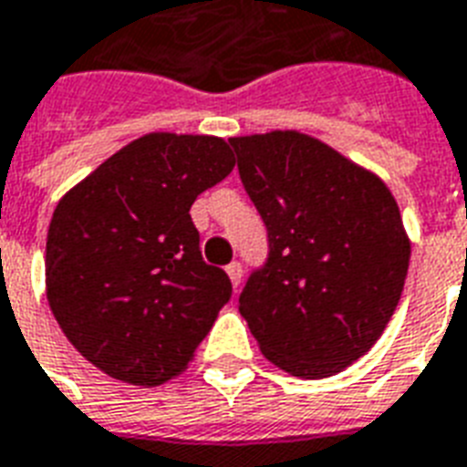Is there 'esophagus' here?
I'll use <instances>...</instances> for the list:
<instances>
[{"instance_id":"34e87169","label":"esophagus","mask_w":467,"mask_h":467,"mask_svg":"<svg viewBox=\"0 0 467 467\" xmlns=\"http://www.w3.org/2000/svg\"><path fill=\"white\" fill-rule=\"evenodd\" d=\"M227 276H230V281H233L234 289H237V286L242 284V276H244L240 262H233V265H227Z\"/></svg>"}]
</instances>
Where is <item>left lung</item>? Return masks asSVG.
Wrapping results in <instances>:
<instances>
[{
  "mask_svg": "<svg viewBox=\"0 0 467 467\" xmlns=\"http://www.w3.org/2000/svg\"><path fill=\"white\" fill-rule=\"evenodd\" d=\"M242 186L269 234L240 313L259 350L304 379L343 372L397 311L411 242L372 171L294 130L233 137Z\"/></svg>",
  "mask_w": 467,
  "mask_h": 467,
  "instance_id": "left-lung-1",
  "label": "left lung"
}]
</instances>
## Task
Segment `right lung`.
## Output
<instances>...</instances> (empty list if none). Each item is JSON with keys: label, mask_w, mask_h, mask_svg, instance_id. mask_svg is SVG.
<instances>
[{"label": "right lung", "mask_w": 467, "mask_h": 467, "mask_svg": "<svg viewBox=\"0 0 467 467\" xmlns=\"http://www.w3.org/2000/svg\"><path fill=\"white\" fill-rule=\"evenodd\" d=\"M233 169L225 139L151 131L58 201L46 296L67 340L105 375L156 387L193 360L233 284L202 262L188 210Z\"/></svg>", "instance_id": "right-lung-1"}]
</instances>
